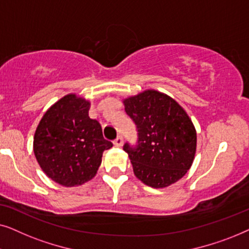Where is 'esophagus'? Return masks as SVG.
I'll return each instance as SVG.
<instances>
[{
	"label": "esophagus",
	"instance_id": "1",
	"mask_svg": "<svg viewBox=\"0 0 249 249\" xmlns=\"http://www.w3.org/2000/svg\"><path fill=\"white\" fill-rule=\"evenodd\" d=\"M114 145L118 146V147H120V146H122V144H124V138H122V136L119 135L117 138L114 139Z\"/></svg>",
	"mask_w": 249,
	"mask_h": 249
}]
</instances>
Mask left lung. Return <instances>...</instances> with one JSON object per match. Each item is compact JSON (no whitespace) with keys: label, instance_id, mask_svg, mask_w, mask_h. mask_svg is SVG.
<instances>
[{"label":"left lung","instance_id":"obj_1","mask_svg":"<svg viewBox=\"0 0 249 249\" xmlns=\"http://www.w3.org/2000/svg\"><path fill=\"white\" fill-rule=\"evenodd\" d=\"M124 104L138 131L137 145H124L135 176L153 188L181 179L193 164L197 142L186 111L173 98L153 89L125 98Z\"/></svg>","mask_w":249,"mask_h":249}]
</instances>
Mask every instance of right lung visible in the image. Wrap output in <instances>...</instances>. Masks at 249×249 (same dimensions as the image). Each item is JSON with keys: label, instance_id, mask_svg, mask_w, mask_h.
I'll return each mask as SVG.
<instances>
[{"label": "right lung", "instance_id": "obj_1", "mask_svg": "<svg viewBox=\"0 0 249 249\" xmlns=\"http://www.w3.org/2000/svg\"><path fill=\"white\" fill-rule=\"evenodd\" d=\"M90 103L69 94L43 115L34 137V153L46 176L64 187L94 178L105 149L113 144L103 137L100 122L88 115Z\"/></svg>", "mask_w": 249, "mask_h": 249}]
</instances>
